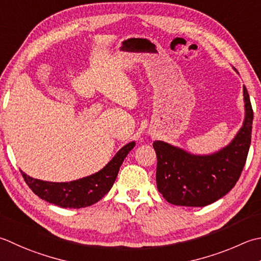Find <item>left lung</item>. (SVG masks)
<instances>
[{
	"label": "left lung",
	"mask_w": 261,
	"mask_h": 261,
	"mask_svg": "<svg viewBox=\"0 0 261 261\" xmlns=\"http://www.w3.org/2000/svg\"><path fill=\"white\" fill-rule=\"evenodd\" d=\"M243 100L246 115L242 126L233 140L216 152L195 155L167 142L154 141L157 189L166 201L176 206L203 207L225 196L237 185L251 144L253 120L244 86Z\"/></svg>",
	"instance_id": "1"
}]
</instances>
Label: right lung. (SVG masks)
I'll use <instances>...</instances> for the list:
<instances>
[{
	"instance_id": "right-lung-1",
	"label": "right lung",
	"mask_w": 261,
	"mask_h": 261,
	"mask_svg": "<svg viewBox=\"0 0 261 261\" xmlns=\"http://www.w3.org/2000/svg\"><path fill=\"white\" fill-rule=\"evenodd\" d=\"M135 145V141L126 144L100 171L75 181L48 182L21 173L28 187L43 200L62 208H85L99 201L111 190L120 166Z\"/></svg>"
}]
</instances>
